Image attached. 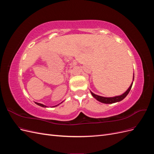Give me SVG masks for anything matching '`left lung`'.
Segmentation results:
<instances>
[{
  "instance_id": "1",
  "label": "left lung",
  "mask_w": 154,
  "mask_h": 154,
  "mask_svg": "<svg viewBox=\"0 0 154 154\" xmlns=\"http://www.w3.org/2000/svg\"><path fill=\"white\" fill-rule=\"evenodd\" d=\"M134 79V76H133V81ZM133 84V82L131 83V85L128 87V89L123 94H122V95L119 96H114V97H103V96H100L98 95H96L95 94H94L91 91V93L92 96L94 97L96 100H97L98 101L101 102L103 103H106V104H112V103H116V102H119L120 101L123 100L125 97L128 95V94L129 93L130 89H131L132 86Z\"/></svg>"
}]
</instances>
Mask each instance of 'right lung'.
<instances>
[{
    "instance_id": "1",
    "label": "right lung",
    "mask_w": 154,
    "mask_h": 154,
    "mask_svg": "<svg viewBox=\"0 0 154 154\" xmlns=\"http://www.w3.org/2000/svg\"><path fill=\"white\" fill-rule=\"evenodd\" d=\"M63 102V101H62ZM35 103L36 104V105H39V106H42V107H48L46 105H43V104H41V103H37V102H35ZM59 105V104H58ZM58 105H55V106H52V107H54V106H58Z\"/></svg>"
}]
</instances>
